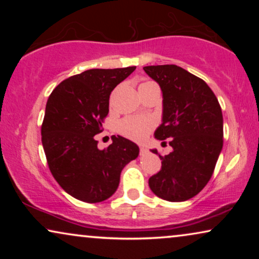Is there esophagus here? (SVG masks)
<instances>
[{"instance_id":"34e87169","label":"esophagus","mask_w":259,"mask_h":259,"mask_svg":"<svg viewBox=\"0 0 259 259\" xmlns=\"http://www.w3.org/2000/svg\"><path fill=\"white\" fill-rule=\"evenodd\" d=\"M147 148L146 147H144V146H140V155H144V154H146L147 153Z\"/></svg>"}]
</instances>
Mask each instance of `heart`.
I'll return each mask as SVG.
<instances>
[{"label":"heart","instance_id":"1","mask_svg":"<svg viewBox=\"0 0 259 259\" xmlns=\"http://www.w3.org/2000/svg\"><path fill=\"white\" fill-rule=\"evenodd\" d=\"M153 83L151 81L141 83ZM152 128V121L145 118H125L119 122V132L132 140H143Z\"/></svg>","mask_w":259,"mask_h":259}]
</instances>
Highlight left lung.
I'll list each match as a JSON object with an SVG mask.
<instances>
[{"mask_svg": "<svg viewBox=\"0 0 259 259\" xmlns=\"http://www.w3.org/2000/svg\"><path fill=\"white\" fill-rule=\"evenodd\" d=\"M145 73L160 86L161 125L158 140L169 139L173 151L159 155L161 169L148 185L155 196L184 201L200 192L210 180L223 148V114L204 80L176 65L147 66ZM158 154V151L151 150Z\"/></svg>", "mask_w": 259, "mask_h": 259, "instance_id": "1", "label": "left lung"}]
</instances>
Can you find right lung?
I'll return each mask as SVG.
<instances>
[{
	"label": "right lung",
	"mask_w": 259,
	"mask_h": 259,
	"mask_svg": "<svg viewBox=\"0 0 259 259\" xmlns=\"http://www.w3.org/2000/svg\"><path fill=\"white\" fill-rule=\"evenodd\" d=\"M136 67L90 69L63 80L49 95L41 127L49 169L70 196L100 203L118 189L122 168L139 155V147L123 137L99 150L95 134L109 112V95Z\"/></svg>",
	"instance_id": "add662e5"
}]
</instances>
